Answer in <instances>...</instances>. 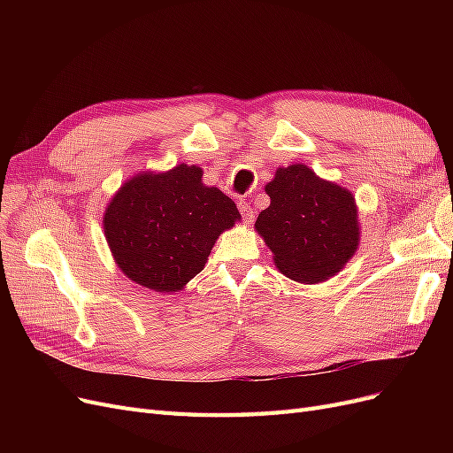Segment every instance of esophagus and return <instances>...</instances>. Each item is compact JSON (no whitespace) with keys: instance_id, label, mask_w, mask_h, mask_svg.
Instances as JSON below:
<instances>
[{"instance_id":"obj_1","label":"esophagus","mask_w":453,"mask_h":453,"mask_svg":"<svg viewBox=\"0 0 453 453\" xmlns=\"http://www.w3.org/2000/svg\"><path fill=\"white\" fill-rule=\"evenodd\" d=\"M238 210H240V213H242V217H243V221L245 223H253V219H255V211H253V208H251V203L250 202H245V200H240V203H238Z\"/></svg>"}]
</instances>
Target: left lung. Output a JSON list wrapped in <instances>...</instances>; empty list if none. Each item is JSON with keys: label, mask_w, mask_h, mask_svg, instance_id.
Returning <instances> with one entry per match:
<instances>
[{"label": "left lung", "mask_w": 453, "mask_h": 453, "mask_svg": "<svg viewBox=\"0 0 453 453\" xmlns=\"http://www.w3.org/2000/svg\"><path fill=\"white\" fill-rule=\"evenodd\" d=\"M265 190L270 205L255 228L281 273L319 283L344 268L359 245L357 203L348 188L321 180L304 164H291Z\"/></svg>", "instance_id": "left-lung-1"}]
</instances>
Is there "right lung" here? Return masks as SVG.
I'll return each mask as SVG.
<instances>
[{"label": "right lung", "instance_id": "1", "mask_svg": "<svg viewBox=\"0 0 453 453\" xmlns=\"http://www.w3.org/2000/svg\"><path fill=\"white\" fill-rule=\"evenodd\" d=\"M198 166L143 172L122 185L104 215V232L127 278L157 293L181 291L208 263L221 232L240 219L236 203L202 183Z\"/></svg>", "mask_w": 453, "mask_h": 453}]
</instances>
